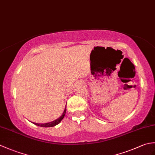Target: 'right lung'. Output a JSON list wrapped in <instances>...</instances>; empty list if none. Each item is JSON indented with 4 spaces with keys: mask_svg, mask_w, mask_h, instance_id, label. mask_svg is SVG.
I'll use <instances>...</instances> for the list:
<instances>
[{
    "mask_svg": "<svg viewBox=\"0 0 155 155\" xmlns=\"http://www.w3.org/2000/svg\"><path fill=\"white\" fill-rule=\"evenodd\" d=\"M66 110H67V107L64 108V110L63 112V113H62V114L61 115V117H59L58 118H57V119H56L54 121L50 122V123H45V124H38V123H33L36 125H37V126L42 127H52L56 126V125L58 124L62 119H63V118H64V115L66 114Z\"/></svg>",
    "mask_w": 155,
    "mask_h": 155,
    "instance_id": "1",
    "label": "right lung"
}]
</instances>
